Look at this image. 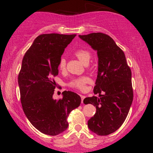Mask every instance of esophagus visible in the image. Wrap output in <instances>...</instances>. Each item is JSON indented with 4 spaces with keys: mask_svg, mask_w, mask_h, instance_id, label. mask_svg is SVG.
I'll use <instances>...</instances> for the list:
<instances>
[{
    "mask_svg": "<svg viewBox=\"0 0 153 153\" xmlns=\"http://www.w3.org/2000/svg\"><path fill=\"white\" fill-rule=\"evenodd\" d=\"M80 97H81V103H83V100L85 98V96H83V95H80Z\"/></svg>",
    "mask_w": 153,
    "mask_h": 153,
    "instance_id": "34e87169",
    "label": "esophagus"
}]
</instances>
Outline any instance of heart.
Instances as JSON below:
<instances>
[{
	"label": "heart",
	"mask_w": 153,
	"mask_h": 153,
	"mask_svg": "<svg viewBox=\"0 0 153 153\" xmlns=\"http://www.w3.org/2000/svg\"><path fill=\"white\" fill-rule=\"evenodd\" d=\"M75 55L80 59L83 64H88L89 61L91 58V54L88 50L85 49H79L75 52ZM66 68V60L64 57L59 59L58 63V68L60 71H64ZM91 81V79L87 76H82L80 78H74L69 82V86L78 90L83 91L85 89L87 83Z\"/></svg>",
	"instance_id": "obj_1"
}]
</instances>
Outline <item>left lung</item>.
<instances>
[{"label": "left lung", "instance_id": "1", "mask_svg": "<svg viewBox=\"0 0 153 153\" xmlns=\"http://www.w3.org/2000/svg\"><path fill=\"white\" fill-rule=\"evenodd\" d=\"M97 51L99 69L92 96L85 104L96 106V113L88 122L93 132L105 136L117 131L127 118L133 101L131 72L125 54L111 36L103 33L79 35Z\"/></svg>", "mask_w": 153, "mask_h": 153}]
</instances>
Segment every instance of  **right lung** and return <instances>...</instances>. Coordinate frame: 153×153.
I'll return each instance as SVG.
<instances>
[{
  "label": "right lung",
  "mask_w": 153,
  "mask_h": 153,
  "mask_svg": "<svg viewBox=\"0 0 153 153\" xmlns=\"http://www.w3.org/2000/svg\"><path fill=\"white\" fill-rule=\"evenodd\" d=\"M75 36L39 35L23 58L18 78L22 108L31 124L43 134L55 136L65 130L70 113L81 102L72 91H63L62 99L52 98L59 59Z\"/></svg>",
  "instance_id": "obj_1"
}]
</instances>
